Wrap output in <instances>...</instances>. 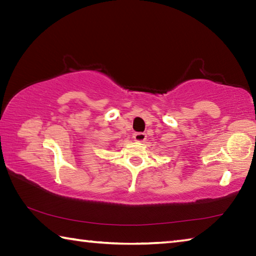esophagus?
I'll use <instances>...</instances> for the list:
<instances>
[{
	"instance_id": "1",
	"label": "esophagus",
	"mask_w": 256,
	"mask_h": 256,
	"mask_svg": "<svg viewBox=\"0 0 256 256\" xmlns=\"http://www.w3.org/2000/svg\"><path fill=\"white\" fill-rule=\"evenodd\" d=\"M133 138L138 142H144L146 138V134L144 132H136L133 134Z\"/></svg>"
}]
</instances>
